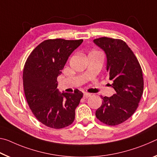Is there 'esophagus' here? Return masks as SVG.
I'll use <instances>...</instances> for the list:
<instances>
[{"instance_id": "obj_1", "label": "esophagus", "mask_w": 157, "mask_h": 157, "mask_svg": "<svg viewBox=\"0 0 157 157\" xmlns=\"http://www.w3.org/2000/svg\"><path fill=\"white\" fill-rule=\"evenodd\" d=\"M90 96H91V94L90 93H88V92H85V93L83 94V98L84 99L88 98V97H90Z\"/></svg>"}]
</instances>
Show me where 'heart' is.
<instances>
[{"mask_svg": "<svg viewBox=\"0 0 157 157\" xmlns=\"http://www.w3.org/2000/svg\"><path fill=\"white\" fill-rule=\"evenodd\" d=\"M93 52H95V51H93Z\"/></svg>", "mask_w": 157, "mask_h": 157, "instance_id": "b5f03b06", "label": "heart"}]
</instances>
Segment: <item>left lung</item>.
<instances>
[{
	"mask_svg": "<svg viewBox=\"0 0 157 157\" xmlns=\"http://www.w3.org/2000/svg\"><path fill=\"white\" fill-rule=\"evenodd\" d=\"M94 43L106 55V70L113 95L101 97L102 104L96 110V117L104 124H121L134 113L143 92V71L139 62L125 42L119 39L100 37Z\"/></svg>",
	"mask_w": 157,
	"mask_h": 157,
	"instance_id": "8db88e82",
	"label": "left lung"
}]
</instances>
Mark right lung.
<instances>
[{
  "mask_svg": "<svg viewBox=\"0 0 157 157\" xmlns=\"http://www.w3.org/2000/svg\"><path fill=\"white\" fill-rule=\"evenodd\" d=\"M83 40H47L33 50L25 62L23 84L28 106L35 117L48 127L62 129L74 122L83 92L60 93L57 89L61 74L71 53Z\"/></svg>",
  "mask_w": 157,
  "mask_h": 157,
  "instance_id": "add662e5",
  "label": "right lung"
}]
</instances>
